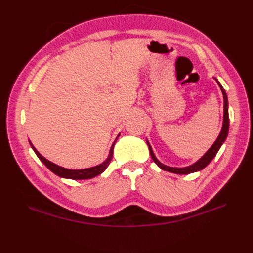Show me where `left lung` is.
Returning a JSON list of instances; mask_svg holds the SVG:
<instances>
[{
  "label": "left lung",
  "mask_w": 253,
  "mask_h": 253,
  "mask_svg": "<svg viewBox=\"0 0 253 253\" xmlns=\"http://www.w3.org/2000/svg\"><path fill=\"white\" fill-rule=\"evenodd\" d=\"M214 79L216 80L217 84L219 85V88H221V91L223 93V99H224V116H223V125H222V129H221V132H219L218 137L216 138V140L214 141V143L211 146V148H210L208 151L204 153L202 157L199 159L197 162H195L191 165H188V166H185V168H171V166H169V165H165L163 163H161L160 161L158 160V158L155 157V154L153 152V150L151 148V146H150L149 141L147 140V144H148V148H149V151H150V154H151V158L152 160L154 161V163L157 164L159 168L163 170H166V171H170V173H174V174H191V173H196V171H199L203 169L206 166L211 162V161L215 158L216 153L218 152L219 148L222 147V144L225 142V140H226L227 138V135H228V129H229V116H228V100H227V94L226 92H225L224 88L222 87V84H219L218 80L214 77Z\"/></svg>",
  "instance_id": "left-lung-1"
}]
</instances>
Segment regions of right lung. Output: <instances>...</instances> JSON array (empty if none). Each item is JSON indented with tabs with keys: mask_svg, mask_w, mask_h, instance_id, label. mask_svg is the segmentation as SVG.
Masks as SVG:
<instances>
[{
	"mask_svg": "<svg viewBox=\"0 0 253 253\" xmlns=\"http://www.w3.org/2000/svg\"><path fill=\"white\" fill-rule=\"evenodd\" d=\"M120 137L118 135L115 139V141L113 142V144L111 146L110 149V153L107 155L106 160L104 162H102L101 164L96 165V166H92V168H88V169H65V168H62V166L57 165L55 163L51 162V161L46 160L44 157H42V155L37 151V149L34 147V144H32L29 140L30 143V147L34 150L35 153L37 154V157L40 159V161L42 163H43L47 169H49L51 171H53L55 175L62 177V178H67V179H75V180H78V179H89V178H93V177L98 176L100 174L103 173V171L106 169L107 166H109L112 157H113V150H114V146H115V142Z\"/></svg>",
	"mask_w": 253,
	"mask_h": 253,
	"instance_id": "1",
	"label": "right lung"
}]
</instances>
